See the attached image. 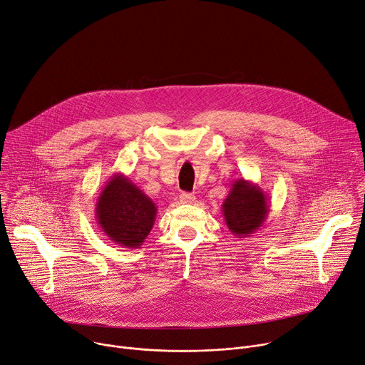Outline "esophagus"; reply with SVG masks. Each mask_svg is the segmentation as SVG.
Returning <instances> with one entry per match:
<instances>
[{"instance_id": "esophagus-1", "label": "esophagus", "mask_w": 365, "mask_h": 365, "mask_svg": "<svg viewBox=\"0 0 365 365\" xmlns=\"http://www.w3.org/2000/svg\"><path fill=\"white\" fill-rule=\"evenodd\" d=\"M179 201H180V204H193V202H195V197H193L192 193L183 192V193H180Z\"/></svg>"}]
</instances>
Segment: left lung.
<instances>
[{"label": "left lung", "instance_id": "1", "mask_svg": "<svg viewBox=\"0 0 365 365\" xmlns=\"http://www.w3.org/2000/svg\"><path fill=\"white\" fill-rule=\"evenodd\" d=\"M222 211L229 230L237 237H248L264 225L270 205L257 183L242 178L233 182Z\"/></svg>", "mask_w": 365, "mask_h": 365}]
</instances>
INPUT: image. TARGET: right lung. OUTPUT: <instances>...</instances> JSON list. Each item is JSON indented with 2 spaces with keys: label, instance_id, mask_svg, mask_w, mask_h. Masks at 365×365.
<instances>
[{
  "label": "right lung",
  "instance_id": "right-lung-1",
  "mask_svg": "<svg viewBox=\"0 0 365 365\" xmlns=\"http://www.w3.org/2000/svg\"><path fill=\"white\" fill-rule=\"evenodd\" d=\"M95 217L113 244L140 248L154 226L157 205L128 176L115 173L96 200Z\"/></svg>",
  "mask_w": 365,
  "mask_h": 365
}]
</instances>
